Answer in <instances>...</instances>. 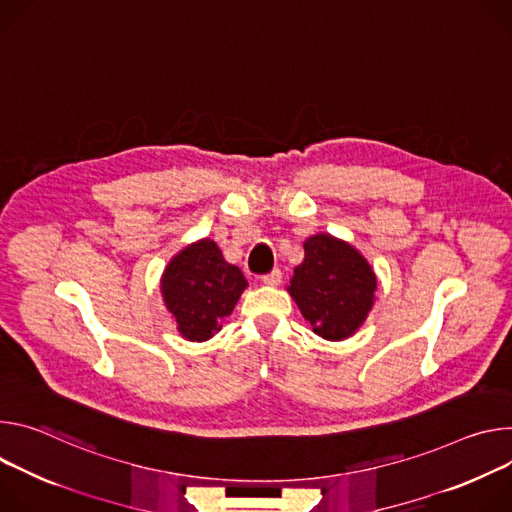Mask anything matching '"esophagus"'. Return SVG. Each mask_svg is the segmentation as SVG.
Segmentation results:
<instances>
[{
  "instance_id": "1",
  "label": "esophagus",
  "mask_w": 512,
  "mask_h": 512,
  "mask_svg": "<svg viewBox=\"0 0 512 512\" xmlns=\"http://www.w3.org/2000/svg\"><path fill=\"white\" fill-rule=\"evenodd\" d=\"M280 280H282V272H280L278 268L270 270L268 274H262V282H264V285H272V287H276V285H280Z\"/></svg>"
}]
</instances>
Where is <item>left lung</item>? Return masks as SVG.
<instances>
[{"label": "left lung", "instance_id": "left-lung-1", "mask_svg": "<svg viewBox=\"0 0 512 512\" xmlns=\"http://www.w3.org/2000/svg\"><path fill=\"white\" fill-rule=\"evenodd\" d=\"M376 276L350 244L319 234L305 242L289 293L313 331L331 342L346 339L364 323L374 303Z\"/></svg>", "mask_w": 512, "mask_h": 512}]
</instances>
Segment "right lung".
<instances>
[{
  "label": "right lung",
  "instance_id": "obj_1",
  "mask_svg": "<svg viewBox=\"0 0 512 512\" xmlns=\"http://www.w3.org/2000/svg\"><path fill=\"white\" fill-rule=\"evenodd\" d=\"M246 287L242 270L225 262L215 242L201 240L170 260L160 289L183 337L205 342L221 329Z\"/></svg>",
  "mask_w": 512,
  "mask_h": 512
}]
</instances>
